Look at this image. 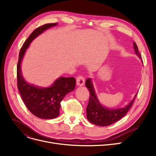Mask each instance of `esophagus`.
I'll return each mask as SVG.
<instances>
[{
	"label": "esophagus",
	"instance_id": "34e87169",
	"mask_svg": "<svg viewBox=\"0 0 156 156\" xmlns=\"http://www.w3.org/2000/svg\"><path fill=\"white\" fill-rule=\"evenodd\" d=\"M76 84L78 87H82L85 85V78L82 76H79L76 78Z\"/></svg>",
	"mask_w": 156,
	"mask_h": 156
}]
</instances>
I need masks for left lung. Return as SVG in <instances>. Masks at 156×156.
Instances as JSON below:
<instances>
[{
	"mask_svg": "<svg viewBox=\"0 0 156 156\" xmlns=\"http://www.w3.org/2000/svg\"><path fill=\"white\" fill-rule=\"evenodd\" d=\"M133 48L135 54L142 60L141 55L139 54L138 47L135 42L133 43ZM142 62H143L142 61ZM85 86L88 88L90 94L86 109L87 119L92 123L101 126H109L124 117L132 108V105L137 95V94H136L133 99L123 108L116 109L109 108L104 106L100 102L91 78H88L86 80Z\"/></svg>",
	"mask_w": 156,
	"mask_h": 156,
	"instance_id": "8db88e82",
	"label": "left lung"
}]
</instances>
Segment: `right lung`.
<instances>
[{"instance_id": "right-lung-1", "label": "right lung", "mask_w": 156, "mask_h": 156, "mask_svg": "<svg viewBox=\"0 0 156 156\" xmlns=\"http://www.w3.org/2000/svg\"><path fill=\"white\" fill-rule=\"evenodd\" d=\"M57 25V23L46 24L33 31L21 48L17 65L18 88L22 100L34 115L44 119H54L59 115L61 102L68 93L75 90L76 80L73 77L60 76L50 87L37 86L28 83L24 78L21 66L32 41L45 30Z\"/></svg>"}]
</instances>
